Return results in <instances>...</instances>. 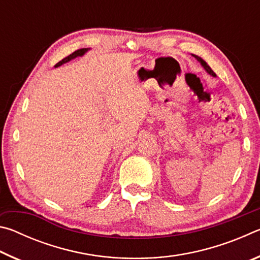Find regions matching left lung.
<instances>
[{
    "instance_id": "left-lung-1",
    "label": "left lung",
    "mask_w": 260,
    "mask_h": 260,
    "mask_svg": "<svg viewBox=\"0 0 260 260\" xmlns=\"http://www.w3.org/2000/svg\"><path fill=\"white\" fill-rule=\"evenodd\" d=\"M193 57H195V58L197 59V60H199L200 61V63L202 64V67H203L204 69H205V71L206 72H208V73H210L211 74V76H213V77H215V73L212 71V70H211V68L209 67V65L208 64H206V61L205 60H203V59H202L201 58V57H199V56H196V55H192Z\"/></svg>"
}]
</instances>
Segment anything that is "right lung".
Wrapping results in <instances>:
<instances>
[{
    "label": "right lung",
    "mask_w": 260,
    "mask_h": 260,
    "mask_svg": "<svg viewBox=\"0 0 260 260\" xmlns=\"http://www.w3.org/2000/svg\"><path fill=\"white\" fill-rule=\"evenodd\" d=\"M86 51H87L86 48H82V49H78V50H76L74 52H72L71 55H69L68 57H65V58H63V59H61L60 61H58V63H57V64L55 65V68H58V67H60L61 64L67 63V61L71 60V59H73V58H76V57H78V56H82L83 54H85Z\"/></svg>",
    "instance_id": "obj_1"
}]
</instances>
